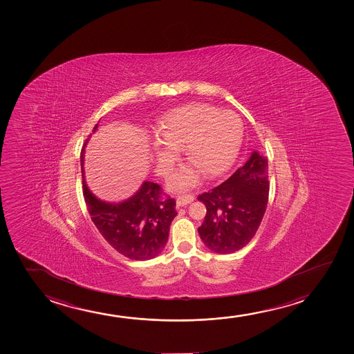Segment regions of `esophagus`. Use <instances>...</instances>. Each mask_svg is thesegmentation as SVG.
<instances>
[{"label": "esophagus", "instance_id": "1", "mask_svg": "<svg viewBox=\"0 0 354 354\" xmlns=\"http://www.w3.org/2000/svg\"><path fill=\"white\" fill-rule=\"evenodd\" d=\"M194 196H191V194L181 196V197L176 198V205H178V207H185V205H187V204L191 203V202H194Z\"/></svg>", "mask_w": 354, "mask_h": 354}]
</instances>
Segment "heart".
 <instances>
[{
  "instance_id": "heart-1",
  "label": "heart",
  "mask_w": 354,
  "mask_h": 354,
  "mask_svg": "<svg viewBox=\"0 0 354 354\" xmlns=\"http://www.w3.org/2000/svg\"><path fill=\"white\" fill-rule=\"evenodd\" d=\"M241 118L231 111H220L205 104H189L167 113L157 126L153 144L157 174L169 173L176 152L184 147L189 165L170 179L169 189L181 192L198 184L199 175L214 179L231 167L242 140Z\"/></svg>"
}]
</instances>
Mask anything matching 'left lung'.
<instances>
[{"label": "left lung", "instance_id": "obj_1", "mask_svg": "<svg viewBox=\"0 0 354 354\" xmlns=\"http://www.w3.org/2000/svg\"><path fill=\"white\" fill-rule=\"evenodd\" d=\"M268 163L254 151L245 165L225 183L199 194L207 214L199 237L218 254L237 252L255 236L268 202Z\"/></svg>", "mask_w": 354, "mask_h": 354}]
</instances>
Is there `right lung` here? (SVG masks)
I'll return each mask as SVG.
<instances>
[{"mask_svg":"<svg viewBox=\"0 0 354 354\" xmlns=\"http://www.w3.org/2000/svg\"><path fill=\"white\" fill-rule=\"evenodd\" d=\"M97 129L95 124L93 133ZM83 165L84 150L81 152L83 196L88 213L105 241L131 260L145 261L160 255L168 242L170 223L178 215L174 199H160V185L144 181L140 189L123 202L102 201L88 187Z\"/></svg>","mask_w":354,"mask_h":354,"instance_id":"add662e5","label":"right lung"}]
</instances>
